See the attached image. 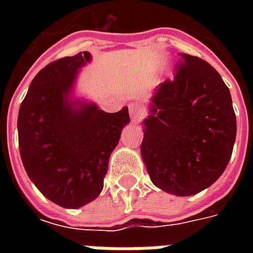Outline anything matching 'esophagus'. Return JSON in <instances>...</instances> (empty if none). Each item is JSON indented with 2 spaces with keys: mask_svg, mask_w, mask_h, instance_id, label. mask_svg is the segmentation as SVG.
Instances as JSON below:
<instances>
[{
  "mask_svg": "<svg viewBox=\"0 0 253 253\" xmlns=\"http://www.w3.org/2000/svg\"><path fill=\"white\" fill-rule=\"evenodd\" d=\"M128 108H130V116H131L132 122H141L146 116V111L143 108L142 105H139L138 103H131V104L128 105Z\"/></svg>",
  "mask_w": 253,
  "mask_h": 253,
  "instance_id": "1",
  "label": "esophagus"
}]
</instances>
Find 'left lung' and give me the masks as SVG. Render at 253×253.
<instances>
[{
  "label": "left lung",
  "instance_id": "left-lung-1",
  "mask_svg": "<svg viewBox=\"0 0 253 253\" xmlns=\"http://www.w3.org/2000/svg\"><path fill=\"white\" fill-rule=\"evenodd\" d=\"M175 78L161 84L143 122L141 154L156 187L188 196L211 186L232 157L236 115L219 73L180 54Z\"/></svg>",
  "mask_w": 253,
  "mask_h": 253
}]
</instances>
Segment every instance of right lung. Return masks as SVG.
Instances as JSON below:
<instances>
[{
    "mask_svg": "<svg viewBox=\"0 0 253 253\" xmlns=\"http://www.w3.org/2000/svg\"><path fill=\"white\" fill-rule=\"evenodd\" d=\"M90 59L78 52L48 63L32 80L20 105L17 128L23 164L39 191L66 209L96 199L112 150L130 123L128 110L108 114L94 104L69 101L76 74Z\"/></svg>",
    "mask_w": 253,
    "mask_h": 253,
    "instance_id": "1",
    "label": "right lung"
}]
</instances>
